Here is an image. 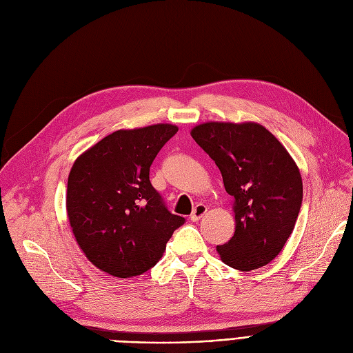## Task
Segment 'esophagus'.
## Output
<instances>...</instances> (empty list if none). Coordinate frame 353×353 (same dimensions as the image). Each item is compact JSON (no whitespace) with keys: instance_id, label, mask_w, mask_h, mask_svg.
<instances>
[{"instance_id":"34e87169","label":"esophagus","mask_w":353,"mask_h":353,"mask_svg":"<svg viewBox=\"0 0 353 353\" xmlns=\"http://www.w3.org/2000/svg\"><path fill=\"white\" fill-rule=\"evenodd\" d=\"M207 211H208L207 205H204V204H196V205L194 207V210H192L191 220H192V221H198L199 218H203V216L205 215Z\"/></svg>"}]
</instances>
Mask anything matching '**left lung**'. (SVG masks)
Listing matches in <instances>:
<instances>
[{"instance_id": "obj_1", "label": "left lung", "mask_w": 353, "mask_h": 353, "mask_svg": "<svg viewBox=\"0 0 353 353\" xmlns=\"http://www.w3.org/2000/svg\"><path fill=\"white\" fill-rule=\"evenodd\" d=\"M191 137L215 162L234 199L236 232L216 245L218 254L241 272L268 264L290 237L303 199L294 161L259 123L208 122Z\"/></svg>"}]
</instances>
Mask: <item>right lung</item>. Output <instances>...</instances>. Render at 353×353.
<instances>
[{"instance_id": "obj_1", "label": "right lung", "mask_w": 353, "mask_h": 353, "mask_svg": "<svg viewBox=\"0 0 353 353\" xmlns=\"http://www.w3.org/2000/svg\"><path fill=\"white\" fill-rule=\"evenodd\" d=\"M176 132L166 123L116 130L73 163L65 196L73 234L86 257L113 277L152 268L185 223L149 179L150 165Z\"/></svg>"}]
</instances>
